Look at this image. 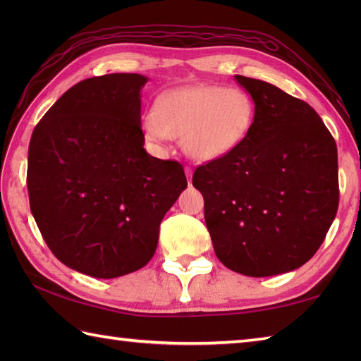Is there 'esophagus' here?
Returning a JSON list of instances; mask_svg holds the SVG:
<instances>
[{"mask_svg": "<svg viewBox=\"0 0 361 361\" xmlns=\"http://www.w3.org/2000/svg\"><path fill=\"white\" fill-rule=\"evenodd\" d=\"M185 172H186V176H188V181L190 183V180H192V167L185 166Z\"/></svg>", "mask_w": 361, "mask_h": 361, "instance_id": "34e87169", "label": "esophagus"}]
</instances>
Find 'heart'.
<instances>
[{"mask_svg": "<svg viewBox=\"0 0 361 361\" xmlns=\"http://www.w3.org/2000/svg\"><path fill=\"white\" fill-rule=\"evenodd\" d=\"M255 118V102L243 90L200 83L161 94L145 135L153 142L181 140L190 158L212 161L226 157L247 140Z\"/></svg>", "mask_w": 361, "mask_h": 361, "instance_id": "b5f03b06", "label": "heart"}]
</instances>
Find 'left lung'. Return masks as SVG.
<instances>
[{
    "label": "left lung",
    "instance_id": "left-lung-1",
    "mask_svg": "<svg viewBox=\"0 0 361 361\" xmlns=\"http://www.w3.org/2000/svg\"><path fill=\"white\" fill-rule=\"evenodd\" d=\"M255 124L239 147L198 166L214 251L252 278L293 271L315 255L338 209V153L312 106L264 80L234 75Z\"/></svg>",
    "mask_w": 361,
    "mask_h": 361
}]
</instances>
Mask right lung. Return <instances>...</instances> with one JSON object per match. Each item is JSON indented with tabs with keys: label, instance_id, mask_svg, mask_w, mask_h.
<instances>
[{
	"label": "right lung",
	"instance_id": "add662e5",
	"mask_svg": "<svg viewBox=\"0 0 361 361\" xmlns=\"http://www.w3.org/2000/svg\"><path fill=\"white\" fill-rule=\"evenodd\" d=\"M141 74L75 83L34 128L27 155L30 212L52 255L111 279L155 255L159 224L188 186L185 169L144 149Z\"/></svg>",
	"mask_w": 361,
	"mask_h": 361
}]
</instances>
